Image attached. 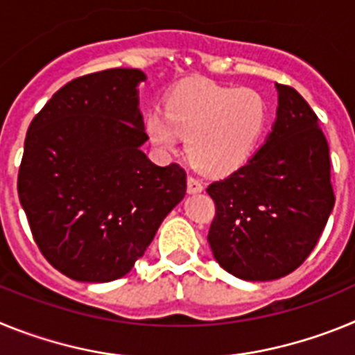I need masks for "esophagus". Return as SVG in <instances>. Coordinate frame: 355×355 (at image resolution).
I'll use <instances>...</instances> for the list:
<instances>
[{
  "instance_id": "1",
  "label": "esophagus",
  "mask_w": 355,
  "mask_h": 355,
  "mask_svg": "<svg viewBox=\"0 0 355 355\" xmlns=\"http://www.w3.org/2000/svg\"><path fill=\"white\" fill-rule=\"evenodd\" d=\"M187 188H188V193H199V192H202V190H205V184L200 183L199 180H196V178H192V175H190V178L187 180Z\"/></svg>"
}]
</instances>
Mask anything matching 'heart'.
<instances>
[{"instance_id":"b5f03b06","label":"heart","mask_w":355,"mask_h":355,"mask_svg":"<svg viewBox=\"0 0 355 355\" xmlns=\"http://www.w3.org/2000/svg\"><path fill=\"white\" fill-rule=\"evenodd\" d=\"M265 124L266 105L256 90L196 81L168 96L165 114L147 115L146 133L162 155H174L187 139L188 156L200 172L227 175L249 162Z\"/></svg>"}]
</instances>
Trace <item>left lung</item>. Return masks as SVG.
Listing matches in <instances>:
<instances>
[{"mask_svg":"<svg viewBox=\"0 0 355 355\" xmlns=\"http://www.w3.org/2000/svg\"><path fill=\"white\" fill-rule=\"evenodd\" d=\"M275 89L277 112L263 146L206 188L216 206L208 233L213 258L243 281H275L299 268L334 208L318 117L295 89Z\"/></svg>","mask_w":355,"mask_h":355,"instance_id":"8db88e82","label":"left lung"}]
</instances>
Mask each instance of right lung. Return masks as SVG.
<instances>
[{"label":"right lung","mask_w":355,"mask_h":355,"mask_svg":"<svg viewBox=\"0 0 355 355\" xmlns=\"http://www.w3.org/2000/svg\"><path fill=\"white\" fill-rule=\"evenodd\" d=\"M146 80L139 69L76 78L28 128L19 200L44 258L74 281L126 275L187 193L180 165L159 167L142 150Z\"/></svg>","instance_id":"right-lung-1"}]
</instances>
